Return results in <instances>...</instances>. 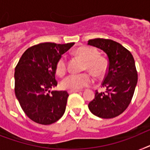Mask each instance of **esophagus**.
Here are the masks:
<instances>
[{
	"label": "esophagus",
	"mask_w": 150,
	"mask_h": 150,
	"mask_svg": "<svg viewBox=\"0 0 150 150\" xmlns=\"http://www.w3.org/2000/svg\"><path fill=\"white\" fill-rule=\"evenodd\" d=\"M80 90H68V93H76V92H80Z\"/></svg>",
	"instance_id": "esophagus-1"
}]
</instances>
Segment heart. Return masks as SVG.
<instances>
[{"instance_id":"b5f03b06","label":"heart","mask_w":150,"mask_h":150,"mask_svg":"<svg viewBox=\"0 0 150 150\" xmlns=\"http://www.w3.org/2000/svg\"><path fill=\"white\" fill-rule=\"evenodd\" d=\"M75 55L85 61L83 69L89 70L94 76L100 77L106 73L107 64L103 57H98V51L89 47H80L74 51ZM67 71V59L64 56L58 58L55 64V72L58 76H64ZM93 82L92 76L88 73L70 74L62 81V86L67 90H80Z\"/></svg>"}]
</instances>
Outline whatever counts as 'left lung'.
<instances>
[{
  "mask_svg": "<svg viewBox=\"0 0 150 150\" xmlns=\"http://www.w3.org/2000/svg\"><path fill=\"white\" fill-rule=\"evenodd\" d=\"M88 44L103 50L109 62L101 86L106 91L96 90L88 107L96 117L114 118L127 110L133 98L138 80L134 59L127 48L112 40L96 38L88 40Z\"/></svg>",
  "mask_w": 150,
  "mask_h": 150,
  "instance_id": "obj_1",
  "label": "left lung"
}]
</instances>
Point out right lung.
Instances as JSON below:
<instances>
[{
  "label": "right lung",
  "mask_w": 150,
  "mask_h": 150,
  "mask_svg": "<svg viewBox=\"0 0 150 150\" xmlns=\"http://www.w3.org/2000/svg\"><path fill=\"white\" fill-rule=\"evenodd\" d=\"M74 43H41L29 47L15 67L14 92L22 110L33 122L50 125L64 115L69 94L51 91L57 85L55 64Z\"/></svg>",
  "instance_id": "1"
}]
</instances>
